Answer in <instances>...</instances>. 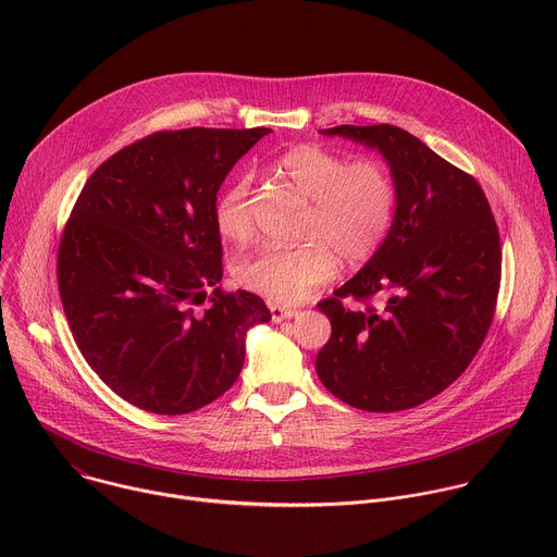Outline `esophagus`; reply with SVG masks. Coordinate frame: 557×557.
<instances>
[{"label": "esophagus", "mask_w": 557, "mask_h": 557, "mask_svg": "<svg viewBox=\"0 0 557 557\" xmlns=\"http://www.w3.org/2000/svg\"><path fill=\"white\" fill-rule=\"evenodd\" d=\"M271 317L273 322H284V320H293V317H297V310L295 308H286V306H277V304H271Z\"/></svg>", "instance_id": "esophagus-1"}]
</instances>
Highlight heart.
Returning a JSON list of instances; mask_svg holds the SVG:
<instances>
[{"label": "heart", "mask_w": 557, "mask_h": 557, "mask_svg": "<svg viewBox=\"0 0 557 557\" xmlns=\"http://www.w3.org/2000/svg\"><path fill=\"white\" fill-rule=\"evenodd\" d=\"M280 174L310 202L299 247H262L235 264V282L277 304H299L335 277L339 260L368 262L392 226L396 183L389 168L374 158H348L317 145L288 149L277 161ZM218 231L228 240L251 233V181L235 178L215 202Z\"/></svg>", "instance_id": "heart-1"}]
</instances>
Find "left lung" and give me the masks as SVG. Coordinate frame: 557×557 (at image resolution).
Returning <instances> with one entry per match:
<instances>
[{
    "label": "left lung",
    "mask_w": 557,
    "mask_h": 557,
    "mask_svg": "<svg viewBox=\"0 0 557 557\" xmlns=\"http://www.w3.org/2000/svg\"><path fill=\"white\" fill-rule=\"evenodd\" d=\"M322 134L383 156L396 211L379 251L320 304L333 333L314 370L352 408L410 410L465 372L492 326L503 260L496 220L479 183L401 127ZM344 296L380 304L346 309Z\"/></svg>",
    "instance_id": "obj_1"
}]
</instances>
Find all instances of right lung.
Segmentation results:
<instances>
[{
    "mask_svg": "<svg viewBox=\"0 0 557 557\" xmlns=\"http://www.w3.org/2000/svg\"><path fill=\"white\" fill-rule=\"evenodd\" d=\"M271 129L158 132L110 156L65 224L57 277L74 342L127 404L187 414L240 376L247 333L271 320L249 293H222L220 185ZM213 287L212 306L191 302Z\"/></svg>",
    "mask_w": 557,
    "mask_h": 557,
    "instance_id": "obj_1",
    "label": "right lung"
}]
</instances>
